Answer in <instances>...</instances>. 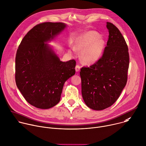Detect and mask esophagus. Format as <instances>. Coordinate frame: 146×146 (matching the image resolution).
Here are the masks:
<instances>
[{"label":"esophagus","instance_id":"esophagus-1","mask_svg":"<svg viewBox=\"0 0 146 146\" xmlns=\"http://www.w3.org/2000/svg\"><path fill=\"white\" fill-rule=\"evenodd\" d=\"M75 70L77 72H79L80 70V66L78 65H77L76 66V68H75Z\"/></svg>","mask_w":146,"mask_h":146}]
</instances>
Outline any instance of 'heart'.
I'll return each instance as SVG.
<instances>
[{"mask_svg":"<svg viewBox=\"0 0 146 146\" xmlns=\"http://www.w3.org/2000/svg\"><path fill=\"white\" fill-rule=\"evenodd\" d=\"M105 44V40L98 33L89 31L82 34L76 39L74 48L69 50V52L74 55L76 51L81 52V61L86 65H92L102 57Z\"/></svg>","mask_w":146,"mask_h":146,"instance_id":"heart-1","label":"heart"}]
</instances>
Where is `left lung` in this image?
I'll use <instances>...</instances> for the list:
<instances>
[{"label":"left lung","mask_w":146,"mask_h":146,"mask_svg":"<svg viewBox=\"0 0 146 146\" xmlns=\"http://www.w3.org/2000/svg\"><path fill=\"white\" fill-rule=\"evenodd\" d=\"M109 38L100 59L90 67L81 69V92L90 108L106 109L117 100L127 81L129 53L119 30L107 22Z\"/></svg>","instance_id":"1"}]
</instances>
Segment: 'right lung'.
<instances>
[{"mask_svg":"<svg viewBox=\"0 0 146 146\" xmlns=\"http://www.w3.org/2000/svg\"><path fill=\"white\" fill-rule=\"evenodd\" d=\"M66 27L61 22H44L31 29L22 40L15 58L16 84L25 100L40 109H48L60 101L65 81L74 75L76 61H60L52 40Z\"/></svg>","mask_w":146,"mask_h":146,"instance_id":"add662e5","label":"right lung"}]
</instances>
